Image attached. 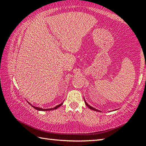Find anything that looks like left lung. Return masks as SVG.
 Here are the masks:
<instances>
[{"instance_id": "obj_1", "label": "left lung", "mask_w": 146, "mask_h": 146, "mask_svg": "<svg viewBox=\"0 0 146 146\" xmlns=\"http://www.w3.org/2000/svg\"><path fill=\"white\" fill-rule=\"evenodd\" d=\"M84 102H85V104H86V105L88 106V107L90 109V110H94V111H98V112H100L99 110H97V109H95V108H93V107H91V106H90V105H89L86 102V101L85 100V99H84Z\"/></svg>"}]
</instances>
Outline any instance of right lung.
<instances>
[{
  "label": "right lung",
  "mask_w": 146,
  "mask_h": 146,
  "mask_svg": "<svg viewBox=\"0 0 146 146\" xmlns=\"http://www.w3.org/2000/svg\"><path fill=\"white\" fill-rule=\"evenodd\" d=\"M27 102H28V101H27ZM28 103H29V104H30L32 107H33V108H35V110H38V111H51V110H56V109H57V108H58L59 107H60V106H61L63 104V103H64V102H62L60 104H59V105H58V106H55V108H49V109H42V108H38V107H35V106H32L30 103H29V102H28Z\"/></svg>",
  "instance_id": "obj_1"
}]
</instances>
